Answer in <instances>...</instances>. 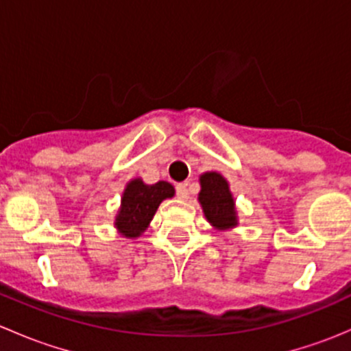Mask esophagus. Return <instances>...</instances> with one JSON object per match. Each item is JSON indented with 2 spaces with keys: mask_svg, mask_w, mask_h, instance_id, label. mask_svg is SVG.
<instances>
[{
  "mask_svg": "<svg viewBox=\"0 0 351 351\" xmlns=\"http://www.w3.org/2000/svg\"><path fill=\"white\" fill-rule=\"evenodd\" d=\"M176 195H178V198H182V200H186L190 195L189 185H186V183H178V185H176Z\"/></svg>",
  "mask_w": 351,
  "mask_h": 351,
  "instance_id": "obj_1",
  "label": "esophagus"
}]
</instances>
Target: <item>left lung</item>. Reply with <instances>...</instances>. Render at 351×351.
<instances>
[{
  "label": "left lung",
  "mask_w": 351,
  "mask_h": 351,
  "mask_svg": "<svg viewBox=\"0 0 351 351\" xmlns=\"http://www.w3.org/2000/svg\"><path fill=\"white\" fill-rule=\"evenodd\" d=\"M200 200L204 214L212 226L219 229L234 228L236 210L229 185L219 173H205L200 176Z\"/></svg>",
  "instance_id": "obj_1"
}]
</instances>
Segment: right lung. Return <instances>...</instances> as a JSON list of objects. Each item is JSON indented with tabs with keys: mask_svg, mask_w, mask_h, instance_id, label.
Returning a JSON list of instances; mask_svg holds the SVG:
<instances>
[{
	"mask_svg": "<svg viewBox=\"0 0 351 351\" xmlns=\"http://www.w3.org/2000/svg\"><path fill=\"white\" fill-rule=\"evenodd\" d=\"M173 195L175 189L166 182L146 185L141 180H132L123 192L115 226L127 238H137L147 228L159 204Z\"/></svg>",
	"mask_w": 351,
	"mask_h": 351,
	"instance_id": "add662e5",
	"label": "right lung"
}]
</instances>
